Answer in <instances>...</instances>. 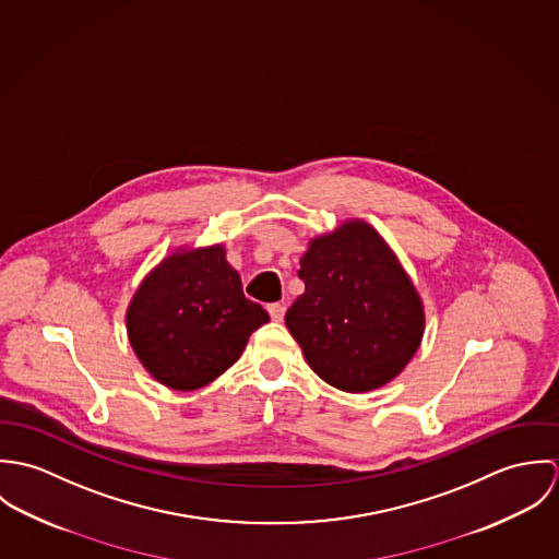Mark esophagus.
Segmentation results:
<instances>
[{"label":"esophagus","mask_w":559,"mask_h":559,"mask_svg":"<svg viewBox=\"0 0 559 559\" xmlns=\"http://www.w3.org/2000/svg\"><path fill=\"white\" fill-rule=\"evenodd\" d=\"M269 314H271V319L273 320L284 319V314H286V304H271V306H269Z\"/></svg>","instance_id":"34e87169"}]
</instances>
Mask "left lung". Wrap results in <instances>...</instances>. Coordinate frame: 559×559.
I'll return each instance as SVG.
<instances>
[{
    "mask_svg": "<svg viewBox=\"0 0 559 559\" xmlns=\"http://www.w3.org/2000/svg\"><path fill=\"white\" fill-rule=\"evenodd\" d=\"M299 277L306 293L286 326L312 370L344 392H370L408 364L424 333L421 301L399 260L361 222L310 242Z\"/></svg>",
    "mask_w": 559,
    "mask_h": 559,
    "instance_id": "left-lung-1",
    "label": "left lung"
}]
</instances>
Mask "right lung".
Wrapping results in <instances>:
<instances>
[{
  "label": "right lung",
  "mask_w": 559,
  "mask_h": 559,
  "mask_svg": "<svg viewBox=\"0 0 559 559\" xmlns=\"http://www.w3.org/2000/svg\"><path fill=\"white\" fill-rule=\"evenodd\" d=\"M264 322L266 310L242 295L239 273L226 262L222 245L163 260L127 312L140 361L178 392L204 388L226 372Z\"/></svg>",
  "instance_id": "1"
}]
</instances>
